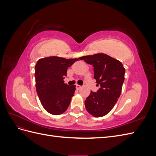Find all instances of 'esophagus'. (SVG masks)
Returning <instances> with one entry per match:
<instances>
[{
  "label": "esophagus",
  "instance_id": "34e87169",
  "mask_svg": "<svg viewBox=\"0 0 156 156\" xmlns=\"http://www.w3.org/2000/svg\"><path fill=\"white\" fill-rule=\"evenodd\" d=\"M76 88H77V90H79V89H81V86H80V85H79V84H77V85H76Z\"/></svg>",
  "mask_w": 156,
  "mask_h": 156
}]
</instances>
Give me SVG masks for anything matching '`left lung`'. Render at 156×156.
I'll use <instances>...</instances> for the list:
<instances>
[{
    "label": "left lung",
    "instance_id": "1",
    "mask_svg": "<svg viewBox=\"0 0 156 156\" xmlns=\"http://www.w3.org/2000/svg\"><path fill=\"white\" fill-rule=\"evenodd\" d=\"M79 59L93 66L96 86H100L97 92L91 91L84 101L86 109L94 117H102L112 110L120 96L125 68L119 60L103 53L84 56Z\"/></svg>",
    "mask_w": 156,
    "mask_h": 156
}]
</instances>
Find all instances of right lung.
<instances>
[{
    "mask_svg": "<svg viewBox=\"0 0 156 156\" xmlns=\"http://www.w3.org/2000/svg\"><path fill=\"white\" fill-rule=\"evenodd\" d=\"M77 60L49 56L39 59L35 66L37 96L45 110L51 115L62 114L69 107L76 86L68 85L64 79L68 68Z\"/></svg>",
    "mask_w": 156,
    "mask_h": 156,
    "instance_id": "1",
    "label": "right lung"
}]
</instances>
